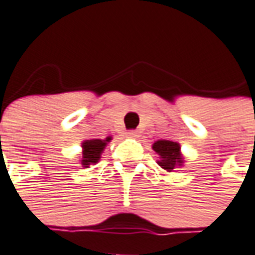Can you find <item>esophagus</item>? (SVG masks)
I'll list each match as a JSON object with an SVG mask.
<instances>
[{
	"mask_svg": "<svg viewBox=\"0 0 255 255\" xmlns=\"http://www.w3.org/2000/svg\"><path fill=\"white\" fill-rule=\"evenodd\" d=\"M126 136H127V137H129V139H137V137H139V132H137V131H128L127 133H126Z\"/></svg>",
	"mask_w": 255,
	"mask_h": 255,
	"instance_id": "1",
	"label": "esophagus"
}]
</instances>
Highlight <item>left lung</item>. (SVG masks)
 <instances>
[{
    "mask_svg": "<svg viewBox=\"0 0 255 255\" xmlns=\"http://www.w3.org/2000/svg\"><path fill=\"white\" fill-rule=\"evenodd\" d=\"M152 149L160 156L157 164L163 169L172 172L177 168L184 167V156L181 153V145L177 141L157 140L152 144Z\"/></svg>",
    "mask_w": 255,
    "mask_h": 255,
    "instance_id": "obj_1",
    "label": "left lung"
}]
</instances>
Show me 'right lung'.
Masks as SVG:
<instances>
[{
	"instance_id": "1",
	"label": "right lung",
	"mask_w": 255,
	"mask_h": 255,
	"mask_svg": "<svg viewBox=\"0 0 255 255\" xmlns=\"http://www.w3.org/2000/svg\"><path fill=\"white\" fill-rule=\"evenodd\" d=\"M112 140L111 136H108L104 140L102 139H91L85 140L82 143V156L79 163L83 168H88L90 165H95L102 157L104 148L107 147V144Z\"/></svg>"
}]
</instances>
